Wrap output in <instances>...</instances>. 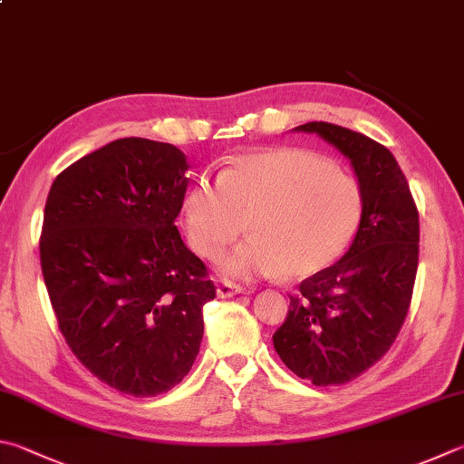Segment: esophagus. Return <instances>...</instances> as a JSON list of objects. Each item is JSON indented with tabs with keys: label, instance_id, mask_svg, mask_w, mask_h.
I'll return each mask as SVG.
<instances>
[{
	"label": "esophagus",
	"instance_id": "esophagus-1",
	"mask_svg": "<svg viewBox=\"0 0 464 464\" xmlns=\"http://www.w3.org/2000/svg\"><path fill=\"white\" fill-rule=\"evenodd\" d=\"M237 294H243V288L239 284L223 282V284L217 285V296L218 298H231V296H237Z\"/></svg>",
	"mask_w": 464,
	"mask_h": 464
}]
</instances>
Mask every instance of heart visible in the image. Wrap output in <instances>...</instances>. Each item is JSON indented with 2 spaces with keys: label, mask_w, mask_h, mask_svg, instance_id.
Here are the masks:
<instances>
[{
  "label": "heart",
  "mask_w": 464,
  "mask_h": 464,
  "mask_svg": "<svg viewBox=\"0 0 464 464\" xmlns=\"http://www.w3.org/2000/svg\"><path fill=\"white\" fill-rule=\"evenodd\" d=\"M361 218L359 182L296 148L235 158L218 179L197 176L182 198L184 231L203 257L217 256L247 221L251 237L217 259L229 280L320 274L351 247Z\"/></svg>",
  "instance_id": "1"
}]
</instances>
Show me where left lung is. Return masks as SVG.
Masks as SVG:
<instances>
[{"mask_svg": "<svg viewBox=\"0 0 464 464\" xmlns=\"http://www.w3.org/2000/svg\"><path fill=\"white\" fill-rule=\"evenodd\" d=\"M294 131L316 133L349 160L363 218L347 254L290 296L274 349L298 377L341 385L377 363L406 320L418 269V208L393 154L372 138L324 121Z\"/></svg>", "mask_w": 464, "mask_h": 464, "instance_id": "8db88e82", "label": "left lung"}]
</instances>
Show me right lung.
<instances>
[{
	"label": "right lung",
	"mask_w": 464,
	"mask_h": 464,
	"mask_svg": "<svg viewBox=\"0 0 464 464\" xmlns=\"http://www.w3.org/2000/svg\"><path fill=\"white\" fill-rule=\"evenodd\" d=\"M188 162L164 141L121 138L56 176L40 237L58 326L101 382L148 398L190 372L215 298L176 217Z\"/></svg>",
	"instance_id": "add662e5"
}]
</instances>
